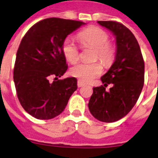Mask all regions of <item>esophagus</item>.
Here are the masks:
<instances>
[{
  "mask_svg": "<svg viewBox=\"0 0 158 158\" xmlns=\"http://www.w3.org/2000/svg\"><path fill=\"white\" fill-rule=\"evenodd\" d=\"M84 85H85V84H84L83 82L81 81L80 80L78 81H77V86H78V87L80 88V87H82V86H84Z\"/></svg>",
  "mask_w": 158,
  "mask_h": 158,
  "instance_id": "obj_1",
  "label": "esophagus"
}]
</instances>
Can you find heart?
Here are the masks:
<instances>
[{"instance_id":"obj_1","label":"heart","mask_w":158,"mask_h":158,"mask_svg":"<svg viewBox=\"0 0 158 158\" xmlns=\"http://www.w3.org/2000/svg\"><path fill=\"white\" fill-rule=\"evenodd\" d=\"M77 40L83 47L95 48L93 59H99L104 65H110L115 58V48L108 43L109 36L103 29L89 27L77 34ZM62 51L69 62H75L79 58V51L73 41L69 39L64 40ZM103 68L100 62H80L71 68L70 73L82 82H89L102 73Z\"/></svg>"}]
</instances>
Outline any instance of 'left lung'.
<instances>
[{"instance_id":"1","label":"left lung","mask_w":158,"mask_h":158,"mask_svg":"<svg viewBox=\"0 0 158 158\" xmlns=\"http://www.w3.org/2000/svg\"><path fill=\"white\" fill-rule=\"evenodd\" d=\"M115 38V62L101 77L104 85L93 88L89 109L96 119L104 123L118 121L133 108L144 85L145 64L140 47L133 33L115 21H98ZM113 86L109 91L105 87Z\"/></svg>"}]
</instances>
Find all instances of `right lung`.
<instances>
[{
  "instance_id": "add662e5",
  "label": "right lung",
  "mask_w": 158,
  "mask_h": 158,
  "mask_svg": "<svg viewBox=\"0 0 158 158\" xmlns=\"http://www.w3.org/2000/svg\"><path fill=\"white\" fill-rule=\"evenodd\" d=\"M85 23L61 18H47L27 31L16 53L13 79L19 103L38 119H51L65 109L77 89V80L58 77L67 70L62 43ZM55 76L51 82L49 78Z\"/></svg>"
}]
</instances>
